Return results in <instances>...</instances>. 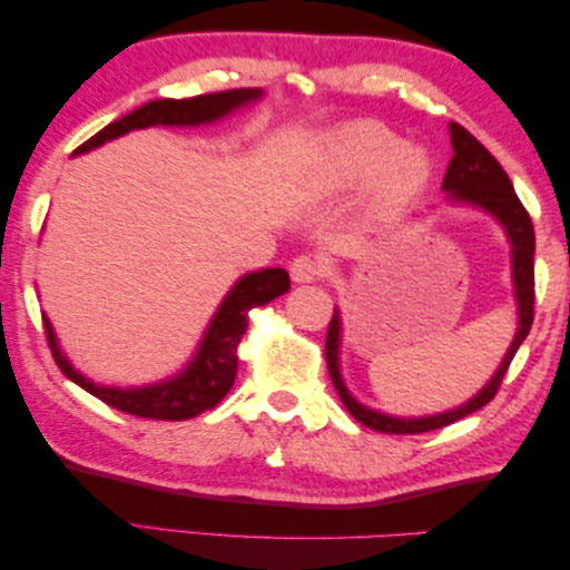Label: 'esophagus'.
<instances>
[{"label": "esophagus", "instance_id": "esophagus-1", "mask_svg": "<svg viewBox=\"0 0 570 570\" xmlns=\"http://www.w3.org/2000/svg\"><path fill=\"white\" fill-rule=\"evenodd\" d=\"M291 275L295 283H313L323 275V265L311 255H301L291 263Z\"/></svg>", "mask_w": 570, "mask_h": 570}]
</instances>
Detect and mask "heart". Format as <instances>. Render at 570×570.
<instances>
[{"instance_id": "heart-1", "label": "heart", "mask_w": 570, "mask_h": 570, "mask_svg": "<svg viewBox=\"0 0 570 570\" xmlns=\"http://www.w3.org/2000/svg\"><path fill=\"white\" fill-rule=\"evenodd\" d=\"M325 156L335 181H366L384 171L389 186H412L426 176V156L416 148H404V141L386 126L358 124L343 126L325 141Z\"/></svg>"}]
</instances>
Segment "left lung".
I'll use <instances>...</instances> for the list:
<instances>
[{
    "label": "left lung",
    "instance_id": "left-lung-1",
    "mask_svg": "<svg viewBox=\"0 0 570 570\" xmlns=\"http://www.w3.org/2000/svg\"><path fill=\"white\" fill-rule=\"evenodd\" d=\"M452 136V161L446 166L444 174V191L450 194L452 202L474 204L484 212H490L502 227H505L510 245H512V279H515V297H518V333L512 338V346L508 348L505 358H502L495 376L490 379V384L484 386L478 396L470 399L468 404L452 409V412L436 414V416H419V419H396L373 409L361 406L356 399L348 394V389L343 386L341 371H338V341H341V318L338 311L333 313L328 335H325V361H328V373L335 391L343 401V406L348 409V414L361 422L363 426L373 429V432L384 434H422L432 432V429H442L446 424L460 422L472 412H478L484 404H490L495 399L498 389L505 379L510 368V361L515 358L520 343L528 338L530 325H533V305H535V232L530 214L522 207L515 189L508 179V174L502 171V166L495 161L488 148H484L478 138H474L468 128L460 124L450 126Z\"/></svg>",
    "mask_w": 570,
    "mask_h": 570
}]
</instances>
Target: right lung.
<instances>
[{
	"label": "right lung",
	"instance_id": "obj_1",
	"mask_svg": "<svg viewBox=\"0 0 570 570\" xmlns=\"http://www.w3.org/2000/svg\"><path fill=\"white\" fill-rule=\"evenodd\" d=\"M263 90L257 88H239V90H222V92H207V96H194L184 100L164 98L151 100L146 106L136 108L134 114L114 120L96 136L88 138L86 144L75 148V154H86L90 148L110 141L128 134L136 128L148 126H199L217 120L222 116L232 114L239 106H247L249 100H257ZM291 291V277L283 267H267L259 273H249L232 287L229 295L224 297L217 315L209 323L207 335H204L197 356L186 366L179 376L154 386L141 389H116V386H96L82 373L75 371L68 358L62 356L55 341L52 325L42 315L45 335H48L50 351L58 363L60 371L75 381L88 394L100 399L102 404L126 412L130 416L156 419V422H184V419H194L202 412H209L227 396V391L235 384L237 376V346L242 335L247 331L249 311L259 307L277 295Z\"/></svg>",
	"mask_w": 570,
	"mask_h": 570
}]
</instances>
